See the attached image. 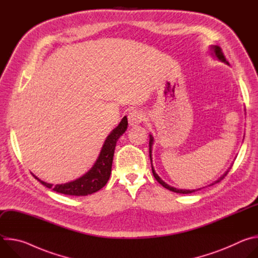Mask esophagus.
<instances>
[{
	"mask_svg": "<svg viewBox=\"0 0 258 258\" xmlns=\"http://www.w3.org/2000/svg\"><path fill=\"white\" fill-rule=\"evenodd\" d=\"M127 119H128V124L131 126H136L138 124H140L143 120V115L138 110H133L127 115Z\"/></svg>",
	"mask_w": 258,
	"mask_h": 258,
	"instance_id": "esophagus-1",
	"label": "esophagus"
}]
</instances>
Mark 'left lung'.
<instances>
[{"label":"left lung","mask_w":258,"mask_h":258,"mask_svg":"<svg viewBox=\"0 0 258 258\" xmlns=\"http://www.w3.org/2000/svg\"><path fill=\"white\" fill-rule=\"evenodd\" d=\"M209 55H210L211 57L215 58L216 60H218V61H220V62H224V63H226V64H228V65H229V62L226 60V58H225V56H224V54H223V52H222V49H220L219 47L211 45V46L209 47ZM149 137H150V140H149V155H150V160H151V165H152V172H153L154 177L156 178V180L160 183V185H162L164 188H166V189H167V190H169V191H172V192H174V193H179V194H191V193H194L195 191L201 190L202 188L195 189V190L176 189V188H174V187L169 186L168 183H166L163 179H161V177L156 173V171H155V169H154V167H153V164H152V146H153V144H154V138H153V136H152V135H149ZM232 165H233V164H232ZM232 165H231V167H232ZM231 167H229V169H228V170H227V171H226L222 176L218 177L215 181H213L212 183H210V185H208V187H209V186H213L214 183H217V182H219V181L222 180V179H224V177H225V176L228 174V172L230 171ZM203 188H204V187H203Z\"/></svg>","instance_id":"obj_1"}]
</instances>
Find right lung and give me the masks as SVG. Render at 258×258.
I'll return each mask as SVG.
<instances>
[{
	"instance_id": "1",
	"label": "right lung",
	"mask_w": 258,
	"mask_h": 258,
	"mask_svg": "<svg viewBox=\"0 0 258 258\" xmlns=\"http://www.w3.org/2000/svg\"><path fill=\"white\" fill-rule=\"evenodd\" d=\"M127 124V118L126 116H124L119 122V124L108 135L96 162L94 163L92 168L83 176L72 181L58 183V185L54 186L53 183H49L40 179L33 173L32 175L38 179L42 185L46 186L49 189H52L57 193L65 195L87 196L101 190L106 185L110 177V174H111L115 146L120 136H122L125 133Z\"/></svg>"
}]
</instances>
